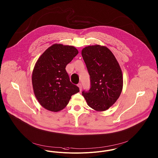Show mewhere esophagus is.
I'll use <instances>...</instances> for the list:
<instances>
[{
  "label": "esophagus",
  "instance_id": "1",
  "mask_svg": "<svg viewBox=\"0 0 158 158\" xmlns=\"http://www.w3.org/2000/svg\"><path fill=\"white\" fill-rule=\"evenodd\" d=\"M77 85L79 87L80 90L81 91V90H82V84H81V83H78V84H77Z\"/></svg>",
  "mask_w": 158,
  "mask_h": 158
}]
</instances>
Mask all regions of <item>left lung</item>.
<instances>
[{
  "mask_svg": "<svg viewBox=\"0 0 158 158\" xmlns=\"http://www.w3.org/2000/svg\"><path fill=\"white\" fill-rule=\"evenodd\" d=\"M81 54L90 75V88L83 90L88 105L98 111L108 109L120 96L123 88L120 67L112 52L99 45L84 48Z\"/></svg>",
  "mask_w": 158,
  "mask_h": 158,
  "instance_id": "1",
  "label": "left lung"
}]
</instances>
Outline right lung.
<instances>
[{
  "instance_id": "right-lung-1",
  "label": "right lung",
  "mask_w": 158,
  "mask_h": 158,
  "mask_svg": "<svg viewBox=\"0 0 158 158\" xmlns=\"http://www.w3.org/2000/svg\"><path fill=\"white\" fill-rule=\"evenodd\" d=\"M78 53L73 46L54 44L38 59L32 73L34 94L45 109L56 112L68 104L71 96L80 92L70 81L66 66Z\"/></svg>"
}]
</instances>
